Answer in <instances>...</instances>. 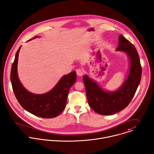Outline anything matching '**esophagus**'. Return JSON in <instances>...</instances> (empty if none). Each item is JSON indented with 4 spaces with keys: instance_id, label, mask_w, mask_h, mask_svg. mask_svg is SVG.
<instances>
[{
    "instance_id": "1",
    "label": "esophagus",
    "mask_w": 154,
    "mask_h": 154,
    "mask_svg": "<svg viewBox=\"0 0 154 154\" xmlns=\"http://www.w3.org/2000/svg\"><path fill=\"white\" fill-rule=\"evenodd\" d=\"M76 72H77V74L79 76H80V77H81V76H82L83 75V70L82 69H77L76 70Z\"/></svg>"
}]
</instances>
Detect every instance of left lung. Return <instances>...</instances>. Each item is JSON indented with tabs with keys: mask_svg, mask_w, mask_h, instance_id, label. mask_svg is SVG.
<instances>
[{
	"mask_svg": "<svg viewBox=\"0 0 154 154\" xmlns=\"http://www.w3.org/2000/svg\"><path fill=\"white\" fill-rule=\"evenodd\" d=\"M116 51L126 53L129 61L128 76L122 85L115 91L102 88L87 75L83 76L87 99L91 108L102 115H111L123 110L133 99L139 85L142 67L135 47L122 35L119 36Z\"/></svg>",
	"mask_w": 154,
	"mask_h": 154,
	"instance_id": "obj_1",
	"label": "left lung"
}]
</instances>
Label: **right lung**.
Listing matches in <instances>:
<instances>
[{
  "label": "right lung",
  "mask_w": 154,
  "mask_h": 154,
  "mask_svg": "<svg viewBox=\"0 0 154 154\" xmlns=\"http://www.w3.org/2000/svg\"><path fill=\"white\" fill-rule=\"evenodd\" d=\"M38 37L35 36L29 41ZM20 48L16 53L11 72L12 88L18 102L25 110L38 117L53 118L58 116L66 106L69 90L77 79L76 72L73 71L63 75L54 87L46 93H32L23 87L18 77L17 61Z\"/></svg>",
  "instance_id": "right-lung-1"
}]
</instances>
